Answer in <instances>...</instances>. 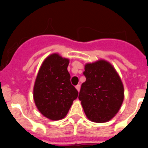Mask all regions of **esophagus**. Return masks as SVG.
<instances>
[{
	"mask_svg": "<svg viewBox=\"0 0 148 148\" xmlns=\"http://www.w3.org/2000/svg\"><path fill=\"white\" fill-rule=\"evenodd\" d=\"M80 85H79V84H78V85H77L76 87H75V88H76V90H78V92H79V91H80Z\"/></svg>",
	"mask_w": 148,
	"mask_h": 148,
	"instance_id": "esophagus-1",
	"label": "esophagus"
}]
</instances>
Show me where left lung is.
<instances>
[{
  "mask_svg": "<svg viewBox=\"0 0 148 148\" xmlns=\"http://www.w3.org/2000/svg\"><path fill=\"white\" fill-rule=\"evenodd\" d=\"M86 82L78 99L89 120L96 123L110 121L117 114L124 101V86L110 63L101 59L84 66Z\"/></svg>",
  "mask_w": 148,
  "mask_h": 148,
  "instance_id": "obj_1",
  "label": "left lung"
}]
</instances>
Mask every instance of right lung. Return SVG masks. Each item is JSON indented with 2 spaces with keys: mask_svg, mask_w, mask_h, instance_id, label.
Here are the masks:
<instances>
[{
  "mask_svg": "<svg viewBox=\"0 0 148 148\" xmlns=\"http://www.w3.org/2000/svg\"><path fill=\"white\" fill-rule=\"evenodd\" d=\"M68 58L58 53L44 59L38 73L33 88L35 106L46 118L53 121L66 116L78 92L70 82Z\"/></svg>",
  "mask_w": 148,
  "mask_h": 148,
  "instance_id": "add662e5",
  "label": "right lung"
}]
</instances>
